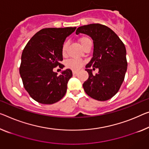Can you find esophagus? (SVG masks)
Wrapping results in <instances>:
<instances>
[{"mask_svg":"<svg viewBox=\"0 0 149 149\" xmlns=\"http://www.w3.org/2000/svg\"><path fill=\"white\" fill-rule=\"evenodd\" d=\"M77 73H78V71H77V70H73V71H72L73 74H77Z\"/></svg>","mask_w":149,"mask_h":149,"instance_id":"1","label":"esophagus"}]
</instances>
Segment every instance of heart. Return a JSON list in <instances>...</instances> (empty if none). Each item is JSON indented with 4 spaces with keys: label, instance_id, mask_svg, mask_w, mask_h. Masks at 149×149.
<instances>
[{
    "label": "heart",
    "instance_id": "heart-1",
    "mask_svg": "<svg viewBox=\"0 0 149 149\" xmlns=\"http://www.w3.org/2000/svg\"><path fill=\"white\" fill-rule=\"evenodd\" d=\"M79 42L84 49V47L88 42H92V41L88 36H82L79 39ZM68 45H69V42L68 41H65L62 46V54L63 56H65L67 54ZM82 65H83V62L81 60H78V59H70L67 62V67L74 70L80 69L82 67Z\"/></svg>",
    "mask_w": 149,
    "mask_h": 149
}]
</instances>
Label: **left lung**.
<instances>
[{
  "label": "left lung",
  "mask_w": 149,
  "mask_h": 149,
  "mask_svg": "<svg viewBox=\"0 0 149 149\" xmlns=\"http://www.w3.org/2000/svg\"><path fill=\"white\" fill-rule=\"evenodd\" d=\"M86 34L93 40V54L86 65L88 79L84 82V90L94 99L104 101L111 98L119 90L127 69L126 48L124 43L108 26L100 24H90L80 26L76 34ZM93 67L99 68L93 75Z\"/></svg>",
  "instance_id": "1"
}]
</instances>
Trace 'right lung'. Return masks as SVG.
Here are the masks:
<instances>
[{"label": "right lung", "instance_id": "add662e5", "mask_svg": "<svg viewBox=\"0 0 149 149\" xmlns=\"http://www.w3.org/2000/svg\"><path fill=\"white\" fill-rule=\"evenodd\" d=\"M75 29L76 27L43 29L25 46L19 72L25 90L36 102L51 104L66 94L72 72L67 69L58 76L53 68L65 67L61 63L63 60L62 46Z\"/></svg>", "mask_w": 149, "mask_h": 149}]
</instances>
